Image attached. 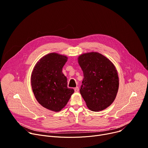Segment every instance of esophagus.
Instances as JSON below:
<instances>
[{"instance_id":"34e87169","label":"esophagus","mask_w":148,"mask_h":148,"mask_svg":"<svg viewBox=\"0 0 148 148\" xmlns=\"http://www.w3.org/2000/svg\"><path fill=\"white\" fill-rule=\"evenodd\" d=\"M74 91H75V92H78V91H79V88H78V87H76L75 88H74Z\"/></svg>"}]
</instances>
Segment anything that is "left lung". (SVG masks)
Here are the masks:
<instances>
[{
	"label": "left lung",
	"mask_w": 148,
	"mask_h": 148,
	"mask_svg": "<svg viewBox=\"0 0 148 148\" xmlns=\"http://www.w3.org/2000/svg\"><path fill=\"white\" fill-rule=\"evenodd\" d=\"M84 75L79 92L91 111H101L114 101L119 89L116 67L98 52L83 53L78 58Z\"/></svg>",
	"instance_id": "left-lung-1"
}]
</instances>
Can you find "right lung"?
<instances>
[{
	"instance_id": "right-lung-1",
	"label": "right lung",
	"mask_w": 148,
	"mask_h": 148,
	"mask_svg": "<svg viewBox=\"0 0 148 148\" xmlns=\"http://www.w3.org/2000/svg\"><path fill=\"white\" fill-rule=\"evenodd\" d=\"M66 56L57 53L45 56L36 64L31 75V86L38 102L45 108L60 112L74 90L67 87V79L62 69Z\"/></svg>"
}]
</instances>
